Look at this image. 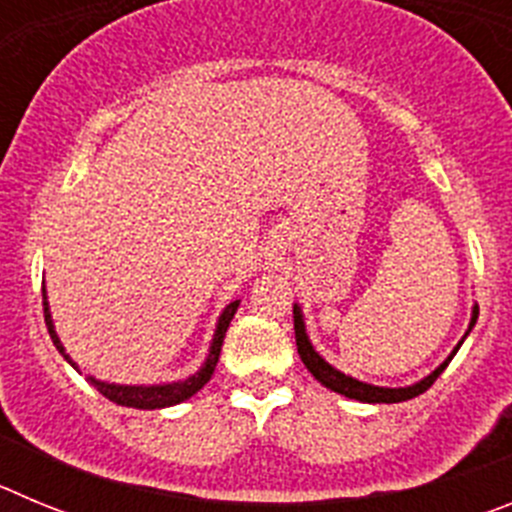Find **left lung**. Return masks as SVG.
Returning <instances> with one entry per match:
<instances>
[{
	"label": "left lung",
	"mask_w": 512,
	"mask_h": 512,
	"mask_svg": "<svg viewBox=\"0 0 512 512\" xmlns=\"http://www.w3.org/2000/svg\"><path fill=\"white\" fill-rule=\"evenodd\" d=\"M477 315H479V307L474 305L469 330H472L474 323H477ZM469 330H467V336H469ZM467 336H464V338H467ZM295 338H297V354H300L302 364L307 366V372L318 379L320 384H325L328 390L338 392V395H343V397H351V400H359V402H405V400H413V397L423 395V392L428 390V387H431V384L436 382L438 377H441L443 369L449 366V361L454 359V354L459 351L461 343H464V338H461L459 346L451 351L449 359L443 361L436 372L428 374V377L420 379V382L410 384V387H374V384L359 382V379L346 377L343 372L333 369V366H330L328 361H325L323 356L315 351V348H312L310 338H307V333H305V320H302V310L297 305H295Z\"/></svg>",
	"instance_id": "1"
}]
</instances>
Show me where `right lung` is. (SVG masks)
Returning <instances> with one entry per match:
<instances>
[{"label":"right lung","mask_w":512,"mask_h":512,"mask_svg":"<svg viewBox=\"0 0 512 512\" xmlns=\"http://www.w3.org/2000/svg\"><path fill=\"white\" fill-rule=\"evenodd\" d=\"M241 300L230 302L228 307L223 310L220 320H217V328H215V338H212V346H210V354H207L205 364L197 374H192L189 379L184 382H171V384H151V387H133V384H110V382H99V379L87 377V382H92L99 392H102L107 400L117 402V405H125V408H138V410H156V408H169V405H179V402L189 400L192 395L205 387L210 382L212 372H215L217 359H220V348H223V338H225V330H228L230 320H233L235 310H238ZM43 312H45V325H48V333L53 338V346L58 348L63 354V359L69 361L71 366L76 369V364L71 361V356L66 354V348L61 346V338L56 336V328H53V320H51V310H48V297H45V287H43Z\"/></svg>","instance_id":"obj_1"}]
</instances>
